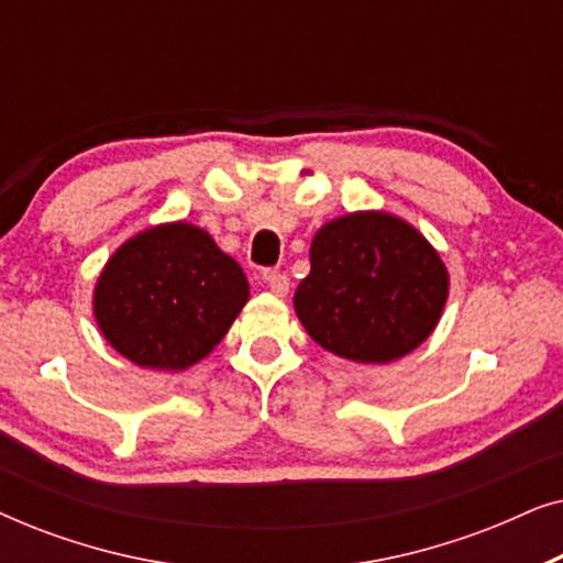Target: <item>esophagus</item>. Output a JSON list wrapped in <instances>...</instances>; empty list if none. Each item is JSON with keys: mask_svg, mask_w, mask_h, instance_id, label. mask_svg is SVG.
Segmentation results:
<instances>
[{"mask_svg": "<svg viewBox=\"0 0 563 563\" xmlns=\"http://www.w3.org/2000/svg\"><path fill=\"white\" fill-rule=\"evenodd\" d=\"M264 282L268 284V289H272L276 297H287V291H289L287 274H282V272H266V274H264Z\"/></svg>", "mask_w": 563, "mask_h": 563, "instance_id": "obj_1", "label": "esophagus"}]
</instances>
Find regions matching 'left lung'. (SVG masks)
I'll list each match as a JSON object with an SVG mask.
<instances>
[{"instance_id":"8db88e82","label":"left lung","mask_w":563,"mask_h":563,"mask_svg":"<svg viewBox=\"0 0 563 563\" xmlns=\"http://www.w3.org/2000/svg\"><path fill=\"white\" fill-rule=\"evenodd\" d=\"M449 299V268L410 222L384 210L322 225L310 274L295 291L307 335L356 364H389L433 333Z\"/></svg>"}]
</instances>
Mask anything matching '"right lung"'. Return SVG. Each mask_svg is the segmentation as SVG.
Masks as SVG:
<instances>
[{
  "label": "right lung",
  "mask_w": 563,
  "mask_h": 563,
  "mask_svg": "<svg viewBox=\"0 0 563 563\" xmlns=\"http://www.w3.org/2000/svg\"><path fill=\"white\" fill-rule=\"evenodd\" d=\"M251 289L235 258L191 222H161L128 238L95 284V320L135 366L184 372L210 356Z\"/></svg>",
  "instance_id": "obj_1"
}]
</instances>
